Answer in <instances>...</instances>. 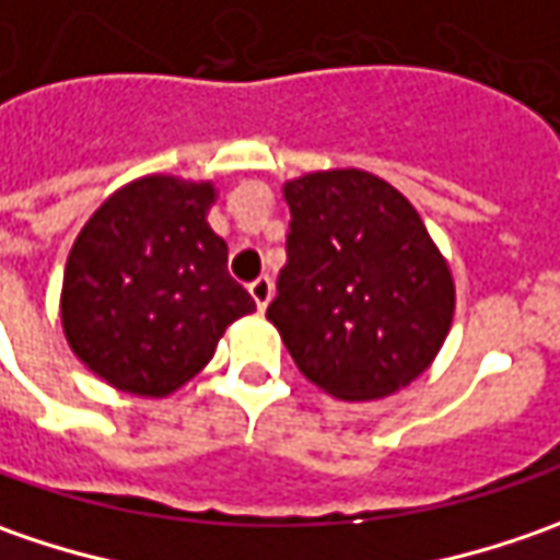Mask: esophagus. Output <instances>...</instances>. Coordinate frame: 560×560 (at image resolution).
I'll return each instance as SVG.
<instances>
[{"label":"esophagus","instance_id":"obj_1","mask_svg":"<svg viewBox=\"0 0 560 560\" xmlns=\"http://www.w3.org/2000/svg\"><path fill=\"white\" fill-rule=\"evenodd\" d=\"M248 295L255 299L258 312H265V308H268V302L273 299V283H270V277H258V280H252V283H248Z\"/></svg>","mask_w":560,"mask_h":560}]
</instances>
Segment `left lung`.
Returning <instances> with one entry per match:
<instances>
[{"instance_id":"left-lung-1","label":"left lung","mask_w":560,"mask_h":560,"mask_svg":"<svg viewBox=\"0 0 560 560\" xmlns=\"http://www.w3.org/2000/svg\"><path fill=\"white\" fill-rule=\"evenodd\" d=\"M287 265L268 320L299 371L346 401L393 396L442 349L455 283L396 186L358 167L283 186Z\"/></svg>"}]
</instances>
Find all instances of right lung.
Here are the masks:
<instances>
[{
    "instance_id": "obj_1",
    "label": "right lung",
    "mask_w": 560,
    "mask_h": 560,
    "mask_svg": "<svg viewBox=\"0 0 560 560\" xmlns=\"http://www.w3.org/2000/svg\"><path fill=\"white\" fill-rule=\"evenodd\" d=\"M214 186L152 174L120 186L80 230L61 287L74 355L120 393L162 398L214 355L255 302L208 226Z\"/></svg>"
}]
</instances>
